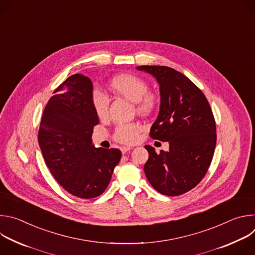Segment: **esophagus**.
Instances as JSON below:
<instances>
[{"instance_id":"34e87169","label":"esophagus","mask_w":255,"mask_h":255,"mask_svg":"<svg viewBox=\"0 0 255 255\" xmlns=\"http://www.w3.org/2000/svg\"><path fill=\"white\" fill-rule=\"evenodd\" d=\"M120 149H121L122 154H125L126 152H128V151H129V150H131L132 148H131V147H128V146H122Z\"/></svg>"}]
</instances>
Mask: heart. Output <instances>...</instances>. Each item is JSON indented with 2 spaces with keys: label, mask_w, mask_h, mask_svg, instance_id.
Wrapping results in <instances>:
<instances>
[{
  "label": "heart",
  "mask_w": 255,
  "mask_h": 255,
  "mask_svg": "<svg viewBox=\"0 0 255 255\" xmlns=\"http://www.w3.org/2000/svg\"><path fill=\"white\" fill-rule=\"evenodd\" d=\"M113 91L123 96L132 103H136L137 110L147 113L152 110L155 104L153 95L148 94V85L142 79L133 75H121L114 78L111 82ZM92 105L96 115L99 118H105L108 115V100L104 94L95 91L92 98ZM140 127L137 124H123L116 129L115 138L122 142L131 144L138 138Z\"/></svg>",
  "instance_id": "obj_1"
}]
</instances>
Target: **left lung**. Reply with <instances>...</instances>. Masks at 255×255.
Segmentation results:
<instances>
[{"instance_id":"1","label":"left lung","mask_w":255,"mask_h":255,"mask_svg":"<svg viewBox=\"0 0 255 255\" xmlns=\"http://www.w3.org/2000/svg\"><path fill=\"white\" fill-rule=\"evenodd\" d=\"M159 85L160 107L151 126L153 139L166 141L167 151L149 153L144 172L160 194L173 197L195 188L205 176L216 146V124L202 91L179 71L164 65H141Z\"/></svg>"}]
</instances>
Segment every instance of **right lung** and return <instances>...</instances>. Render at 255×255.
Returning <instances> with one entry per match:
<instances>
[{
    "label": "right lung",
    "instance_id": "right-lung-1",
    "mask_svg": "<svg viewBox=\"0 0 255 255\" xmlns=\"http://www.w3.org/2000/svg\"><path fill=\"white\" fill-rule=\"evenodd\" d=\"M93 83L81 74L70 76L48 101L38 132L45 163L57 183L82 199L100 196L110 183L121 151L93 144L99 123L93 105Z\"/></svg>",
    "mask_w": 255,
    "mask_h": 255
}]
</instances>
